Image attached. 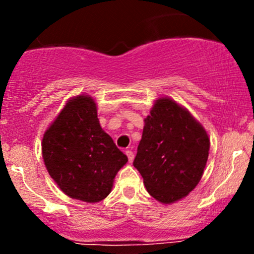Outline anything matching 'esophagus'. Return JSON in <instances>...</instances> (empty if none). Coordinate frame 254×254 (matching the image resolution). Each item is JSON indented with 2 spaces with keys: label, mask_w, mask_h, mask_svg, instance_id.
<instances>
[{
  "label": "esophagus",
  "mask_w": 254,
  "mask_h": 254,
  "mask_svg": "<svg viewBox=\"0 0 254 254\" xmlns=\"http://www.w3.org/2000/svg\"><path fill=\"white\" fill-rule=\"evenodd\" d=\"M125 154H127V159H129V162H132L133 157H135V155H133V151L132 150H127V151H125Z\"/></svg>",
  "instance_id": "esophagus-1"
}]
</instances>
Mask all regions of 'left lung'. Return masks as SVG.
I'll return each instance as SVG.
<instances>
[{
    "instance_id": "8db88e82",
    "label": "left lung",
    "mask_w": 254,
    "mask_h": 254,
    "mask_svg": "<svg viewBox=\"0 0 254 254\" xmlns=\"http://www.w3.org/2000/svg\"><path fill=\"white\" fill-rule=\"evenodd\" d=\"M210 139L202 124L170 98H160L144 119L133 166L148 193L160 203L183 199L193 190L208 161Z\"/></svg>"
}]
</instances>
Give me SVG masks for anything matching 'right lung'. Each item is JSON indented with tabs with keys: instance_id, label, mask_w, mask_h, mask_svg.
<instances>
[{
	"instance_id": "1",
	"label": "right lung",
	"mask_w": 254,
	"mask_h": 254,
	"mask_svg": "<svg viewBox=\"0 0 254 254\" xmlns=\"http://www.w3.org/2000/svg\"><path fill=\"white\" fill-rule=\"evenodd\" d=\"M42 153L58 188L86 203L109 196L116 174L127 162V155L101 129L94 99L84 94L70 99L48 127Z\"/></svg>"
}]
</instances>
